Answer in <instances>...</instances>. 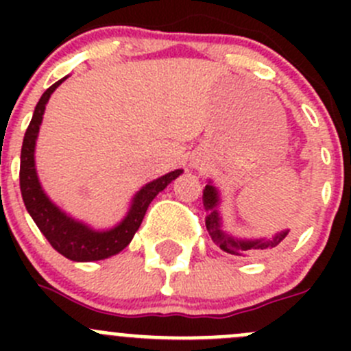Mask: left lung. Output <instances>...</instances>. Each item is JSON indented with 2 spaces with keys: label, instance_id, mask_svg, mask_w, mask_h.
Returning <instances> with one entry per match:
<instances>
[{
  "label": "left lung",
  "instance_id": "1",
  "mask_svg": "<svg viewBox=\"0 0 351 351\" xmlns=\"http://www.w3.org/2000/svg\"><path fill=\"white\" fill-rule=\"evenodd\" d=\"M204 207H205V226H207V231L210 234L212 241L217 244L222 251L229 254H234V256H254V254L265 253V251H270L274 247H277L278 244L284 243V239L289 236L290 229L277 232L275 236L268 239H238L232 238L231 234H228L226 231H222L221 228V215L217 212L219 205V192L215 186H212L210 183L205 185L204 189Z\"/></svg>",
  "mask_w": 351,
  "mask_h": 351
}]
</instances>
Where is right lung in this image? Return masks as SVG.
<instances>
[{
  "label": "right lung",
  "mask_w": 351,
  "mask_h": 351,
  "mask_svg": "<svg viewBox=\"0 0 351 351\" xmlns=\"http://www.w3.org/2000/svg\"><path fill=\"white\" fill-rule=\"evenodd\" d=\"M64 80L66 77L59 80L42 95L37 107H35L30 125L25 132L22 156H20V190H22L28 214L32 215L37 228L40 229L42 234L45 236V239L51 243V246L58 253L73 261L105 260V258L120 253L127 244L132 241L153 198L161 190H165L173 180L178 178L183 169H175V171L153 180L146 186H143L132 198V205H130L125 219L108 231H95L83 222L74 221L73 217L64 214L58 205L49 200V197L42 190L37 169H35L34 156L35 141H37L38 129H40L45 105H47L49 98L54 93L56 88Z\"/></svg>",
  "instance_id": "obj_1"
}]
</instances>
